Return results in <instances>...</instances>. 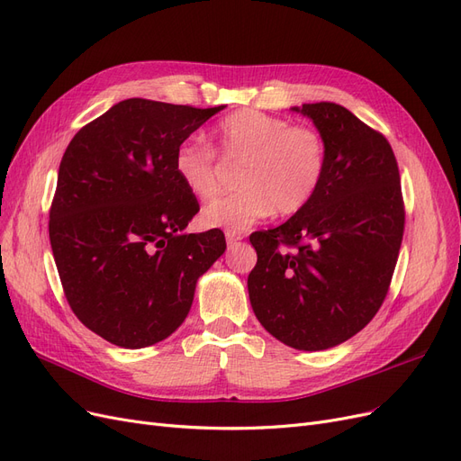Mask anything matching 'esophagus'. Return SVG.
<instances>
[{"label": "esophagus", "mask_w": 461, "mask_h": 461, "mask_svg": "<svg viewBox=\"0 0 461 461\" xmlns=\"http://www.w3.org/2000/svg\"><path fill=\"white\" fill-rule=\"evenodd\" d=\"M243 240V233H233V231H226V241L228 245H233L235 241H241Z\"/></svg>", "instance_id": "1"}]
</instances>
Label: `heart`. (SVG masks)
I'll return each mask as SVG.
<instances>
[{"mask_svg":"<svg viewBox=\"0 0 461 461\" xmlns=\"http://www.w3.org/2000/svg\"><path fill=\"white\" fill-rule=\"evenodd\" d=\"M214 142L221 161L241 165L237 175L241 190L203 209L204 228L241 233L274 211L296 214L325 178L327 146L321 132L279 115L235 112L218 123ZM173 167L182 185L199 201L216 197L224 184L214 149L195 136L176 146Z\"/></svg>","mask_w":461,"mask_h":461,"instance_id":"heart-1","label":"heart"}]
</instances>
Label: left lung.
<instances>
[{
  "mask_svg": "<svg viewBox=\"0 0 461 461\" xmlns=\"http://www.w3.org/2000/svg\"><path fill=\"white\" fill-rule=\"evenodd\" d=\"M293 110L308 115L325 140V178L285 224L250 235L258 260L247 286L271 336L321 351L378 313L399 258L404 203L395 153L382 132L334 102Z\"/></svg>",
  "mask_w": 461,
  "mask_h": 461,
  "instance_id": "left-lung-1",
  "label": "left lung"
}]
</instances>
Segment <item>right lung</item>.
I'll return each mask as SVG.
<instances>
[{
  "instance_id": "1",
  "label": "right lung",
  "mask_w": 461,
  "mask_h": 461,
  "mask_svg": "<svg viewBox=\"0 0 461 461\" xmlns=\"http://www.w3.org/2000/svg\"><path fill=\"white\" fill-rule=\"evenodd\" d=\"M220 110L127 98L64 151L50 249L72 312L113 346L139 349L173 334L197 279L226 250L216 228L184 233L199 203L173 167L176 146Z\"/></svg>"
}]
</instances>
